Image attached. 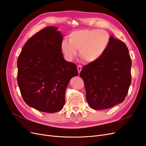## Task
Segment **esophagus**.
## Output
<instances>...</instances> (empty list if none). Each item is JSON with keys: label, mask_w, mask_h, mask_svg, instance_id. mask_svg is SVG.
<instances>
[{"label": "esophagus", "mask_w": 146, "mask_h": 146, "mask_svg": "<svg viewBox=\"0 0 146 146\" xmlns=\"http://www.w3.org/2000/svg\"><path fill=\"white\" fill-rule=\"evenodd\" d=\"M82 66L81 65H78L77 66V69H78V74H80V71L82 70Z\"/></svg>", "instance_id": "obj_1"}]
</instances>
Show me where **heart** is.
Returning <instances> with one entry per match:
<instances>
[{
	"instance_id": "1",
	"label": "heart",
	"mask_w": 146,
	"mask_h": 146,
	"mask_svg": "<svg viewBox=\"0 0 146 146\" xmlns=\"http://www.w3.org/2000/svg\"><path fill=\"white\" fill-rule=\"evenodd\" d=\"M110 42L108 33L100 29H81L69 35V39H64L61 49L68 61L73 60L80 49V56L87 62L98 60L107 50Z\"/></svg>"
}]
</instances>
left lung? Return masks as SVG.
Wrapping results in <instances>:
<instances>
[{
  "instance_id": "1",
  "label": "left lung",
  "mask_w": 146,
  "mask_h": 146,
  "mask_svg": "<svg viewBox=\"0 0 146 146\" xmlns=\"http://www.w3.org/2000/svg\"><path fill=\"white\" fill-rule=\"evenodd\" d=\"M131 66L125 44L110 37L102 56L84 66L80 74L91 108L107 109L125 100L131 84Z\"/></svg>"
}]
</instances>
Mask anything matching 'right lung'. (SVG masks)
<instances>
[{
	"mask_svg": "<svg viewBox=\"0 0 146 146\" xmlns=\"http://www.w3.org/2000/svg\"><path fill=\"white\" fill-rule=\"evenodd\" d=\"M47 27L26 42L17 59V84L22 97L39 111L55 113L63 108L70 78L78 76L74 63L66 61L61 49L63 35Z\"/></svg>",
	"mask_w": 146,
	"mask_h": 146,
	"instance_id": "1",
	"label": "right lung"
}]
</instances>
